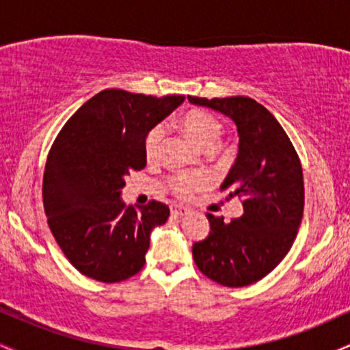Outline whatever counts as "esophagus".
Wrapping results in <instances>:
<instances>
[{
    "label": "esophagus",
    "mask_w": 350,
    "mask_h": 350,
    "mask_svg": "<svg viewBox=\"0 0 350 350\" xmlns=\"http://www.w3.org/2000/svg\"><path fill=\"white\" fill-rule=\"evenodd\" d=\"M171 214L172 215H186V214H189V208L183 207V206H172Z\"/></svg>",
    "instance_id": "esophagus-1"
}]
</instances>
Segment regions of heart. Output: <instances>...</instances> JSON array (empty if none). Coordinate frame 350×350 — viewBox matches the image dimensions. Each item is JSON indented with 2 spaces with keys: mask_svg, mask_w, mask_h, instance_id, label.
Returning <instances> with one entry per match:
<instances>
[{
  "mask_svg": "<svg viewBox=\"0 0 350 350\" xmlns=\"http://www.w3.org/2000/svg\"><path fill=\"white\" fill-rule=\"evenodd\" d=\"M183 126L186 133L206 151L214 150L220 136H222V124L214 115L204 110H191L184 115ZM164 135H166V124L164 123L154 124L148 131L146 138H144V154L148 159L158 156ZM206 183L207 178L200 172H176L167 179V186H170L171 192L180 199L191 198L196 191L206 186Z\"/></svg>",
  "mask_w": 350,
  "mask_h": 350,
  "instance_id": "obj_1",
  "label": "heart"
}]
</instances>
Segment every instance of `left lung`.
Segmentation results:
<instances>
[{
	"label": "left lung",
	"instance_id": "obj_1",
	"mask_svg": "<svg viewBox=\"0 0 350 350\" xmlns=\"http://www.w3.org/2000/svg\"><path fill=\"white\" fill-rule=\"evenodd\" d=\"M230 116L239 128V156L220 191L242 200L243 215L224 222L207 214L211 232L192 245L198 268L228 288L265 278L290 252L304 211L299 156L281 124L250 97H187Z\"/></svg>",
	"mask_w": 350,
	"mask_h": 350
}]
</instances>
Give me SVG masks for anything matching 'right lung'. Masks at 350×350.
<instances>
[{
    "label": "right lung",
    "instance_id": "add662e5",
    "mask_svg": "<svg viewBox=\"0 0 350 350\" xmlns=\"http://www.w3.org/2000/svg\"><path fill=\"white\" fill-rule=\"evenodd\" d=\"M184 102L107 88L67 120L47 154L42 202L55 242L92 280L118 283L144 267L150 234L170 217L158 200L126 207L124 176L146 166L144 138Z\"/></svg>",
    "mask_w": 350,
    "mask_h": 350
}]
</instances>
